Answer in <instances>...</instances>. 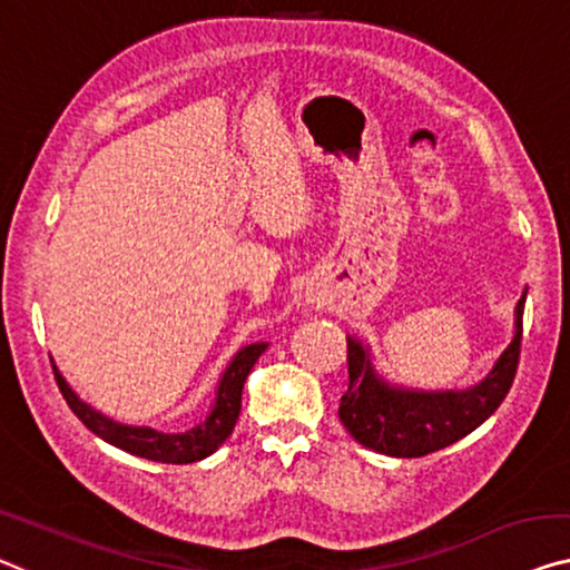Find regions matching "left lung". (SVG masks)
<instances>
[{
    "label": "left lung",
    "instance_id": "left-lung-1",
    "mask_svg": "<svg viewBox=\"0 0 570 570\" xmlns=\"http://www.w3.org/2000/svg\"><path fill=\"white\" fill-rule=\"evenodd\" d=\"M528 288L514 307V335L494 366L465 389H410L381 376L371 345L347 335V384L340 399V422L363 448L392 458H420L469 435L487 422L512 386L520 363L522 314Z\"/></svg>",
    "mask_w": 570,
    "mask_h": 570
}]
</instances>
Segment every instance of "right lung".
Listing matches in <instances>:
<instances>
[{
  "label": "right lung",
  "mask_w": 570,
  "mask_h": 570,
  "mask_svg": "<svg viewBox=\"0 0 570 570\" xmlns=\"http://www.w3.org/2000/svg\"><path fill=\"white\" fill-rule=\"evenodd\" d=\"M266 347L268 340L243 345L240 351L233 355V361L227 363L223 376L217 381L215 402H212L207 417L181 432H164L148 428V424H125L107 417V414H101L95 406L83 402V399L68 386V381L63 379V373L58 371L53 358H50V363H53L58 389H61L66 404L71 406L76 417L87 424L97 438L105 440V443L120 448L130 455L148 458V461L158 463H197L202 458L215 453V450L230 438L235 422L240 417L245 379H248L250 368L256 366L261 353H266Z\"/></svg>",
  "instance_id": "obj_1"
}]
</instances>
